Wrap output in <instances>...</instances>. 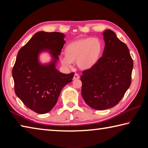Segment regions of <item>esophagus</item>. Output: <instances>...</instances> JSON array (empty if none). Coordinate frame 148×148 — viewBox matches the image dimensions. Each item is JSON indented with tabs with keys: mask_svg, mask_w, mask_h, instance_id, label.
I'll return each instance as SVG.
<instances>
[{
	"mask_svg": "<svg viewBox=\"0 0 148 148\" xmlns=\"http://www.w3.org/2000/svg\"><path fill=\"white\" fill-rule=\"evenodd\" d=\"M79 78V76L77 74H75L74 76V79H77Z\"/></svg>",
	"mask_w": 148,
	"mask_h": 148,
	"instance_id": "esophagus-1",
	"label": "esophagus"
}]
</instances>
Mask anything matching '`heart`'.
I'll return each instance as SVG.
<instances>
[{"label":"heart","mask_w":148,"mask_h":148,"mask_svg":"<svg viewBox=\"0 0 148 148\" xmlns=\"http://www.w3.org/2000/svg\"><path fill=\"white\" fill-rule=\"evenodd\" d=\"M103 44L98 38H84L69 43L65 48V56L61 63L71 67L72 62L77 61L80 69L88 70L94 66L101 56Z\"/></svg>","instance_id":"b5f03b06"}]
</instances>
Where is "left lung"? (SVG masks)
I'll list each match as a JSON object with an SVG mask.
<instances>
[{"instance_id":"obj_1","label":"left lung","mask_w":148,"mask_h":148,"mask_svg":"<svg viewBox=\"0 0 148 148\" xmlns=\"http://www.w3.org/2000/svg\"><path fill=\"white\" fill-rule=\"evenodd\" d=\"M102 56L92 68L82 72V95L87 105L97 110L119 103L131 84L133 61L124 42L110 29L103 32Z\"/></svg>"}]
</instances>
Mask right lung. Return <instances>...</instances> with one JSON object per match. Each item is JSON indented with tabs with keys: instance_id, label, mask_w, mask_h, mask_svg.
I'll return each instance as SVG.
<instances>
[{
	"instance_id": "add662e5",
	"label": "right lung",
	"mask_w": 148,
	"mask_h": 148,
	"mask_svg": "<svg viewBox=\"0 0 148 148\" xmlns=\"http://www.w3.org/2000/svg\"><path fill=\"white\" fill-rule=\"evenodd\" d=\"M64 37L58 32H36L19 49L12 69L16 95L27 108L40 114L51 111L62 89L74 76V72L62 74L56 69L65 43ZM43 51H49L53 57L48 65L38 61V55Z\"/></svg>"
}]
</instances>
